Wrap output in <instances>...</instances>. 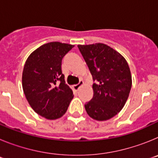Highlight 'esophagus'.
Returning a JSON list of instances; mask_svg holds the SVG:
<instances>
[{
  "label": "esophagus",
  "instance_id": "obj_1",
  "mask_svg": "<svg viewBox=\"0 0 158 158\" xmlns=\"http://www.w3.org/2000/svg\"><path fill=\"white\" fill-rule=\"evenodd\" d=\"M83 85H84V82L82 81H81L77 85H74L73 86V89H74L75 91H77V90H79V89H80L81 86H83Z\"/></svg>",
  "mask_w": 158,
  "mask_h": 158
}]
</instances>
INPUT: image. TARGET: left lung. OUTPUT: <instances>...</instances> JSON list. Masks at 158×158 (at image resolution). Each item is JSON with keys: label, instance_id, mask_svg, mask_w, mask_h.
Listing matches in <instances>:
<instances>
[{"label": "left lung", "instance_id": "obj_1", "mask_svg": "<svg viewBox=\"0 0 158 158\" xmlns=\"http://www.w3.org/2000/svg\"><path fill=\"white\" fill-rule=\"evenodd\" d=\"M93 79V96L85 104L93 119L105 121L126 104L132 85L131 70L122 54L104 43L77 46Z\"/></svg>", "mask_w": 158, "mask_h": 158}]
</instances>
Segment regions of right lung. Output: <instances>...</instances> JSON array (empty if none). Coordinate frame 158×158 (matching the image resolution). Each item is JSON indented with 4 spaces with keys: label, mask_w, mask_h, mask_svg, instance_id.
<instances>
[{
    "label": "right lung",
    "mask_w": 158,
    "mask_h": 158,
    "mask_svg": "<svg viewBox=\"0 0 158 158\" xmlns=\"http://www.w3.org/2000/svg\"><path fill=\"white\" fill-rule=\"evenodd\" d=\"M73 47L59 42L46 43L24 64L22 86L26 99L38 115L47 119L61 118L73 98L61 68L62 58Z\"/></svg>",
    "instance_id": "obj_1"
}]
</instances>
